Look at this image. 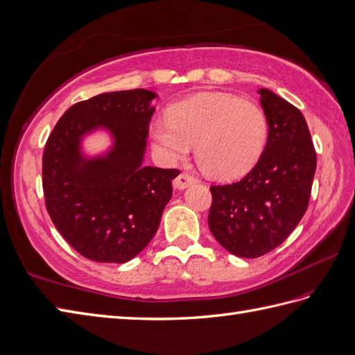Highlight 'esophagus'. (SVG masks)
<instances>
[{"label": "esophagus", "instance_id": "1", "mask_svg": "<svg viewBox=\"0 0 355 355\" xmlns=\"http://www.w3.org/2000/svg\"><path fill=\"white\" fill-rule=\"evenodd\" d=\"M197 180L194 178H191L189 175H185V173H182V175H179L175 180H173V187H175L176 189H179V191H182V189L188 188L189 185L196 184Z\"/></svg>", "mask_w": 355, "mask_h": 355}]
</instances>
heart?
<instances>
[{
	"instance_id": "1",
	"label": "heart",
	"mask_w": 355,
	"mask_h": 355,
	"mask_svg": "<svg viewBox=\"0 0 355 355\" xmlns=\"http://www.w3.org/2000/svg\"><path fill=\"white\" fill-rule=\"evenodd\" d=\"M266 135L263 111L229 93L196 94L149 125L152 146L164 164L182 161L196 143L198 166L218 180L245 175L261 157Z\"/></svg>"
}]
</instances>
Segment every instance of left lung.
<instances>
[{"label":"left lung","mask_w":355,"mask_h":355,"mask_svg":"<svg viewBox=\"0 0 355 355\" xmlns=\"http://www.w3.org/2000/svg\"><path fill=\"white\" fill-rule=\"evenodd\" d=\"M268 123L266 146L239 182L211 187L209 229L238 257L270 253L307 211L316 153L301 111L268 89H259Z\"/></svg>","instance_id":"8db88e82"}]
</instances>
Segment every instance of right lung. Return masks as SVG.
Masks as SVG:
<instances>
[{
  "mask_svg": "<svg viewBox=\"0 0 355 355\" xmlns=\"http://www.w3.org/2000/svg\"><path fill=\"white\" fill-rule=\"evenodd\" d=\"M157 93L110 92L69 108L43 152V193L57 230L94 262L125 263L159 227L179 171L144 166ZM105 132L112 143L92 155L83 140Z\"/></svg>",
  "mask_w": 355,
  "mask_h": 355,
  "instance_id": "1",
  "label": "right lung"
}]
</instances>
